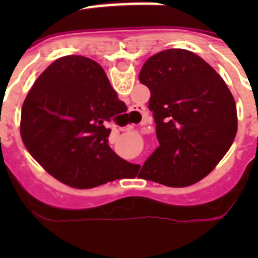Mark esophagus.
<instances>
[{
    "instance_id": "obj_1",
    "label": "esophagus",
    "mask_w": 258,
    "mask_h": 258,
    "mask_svg": "<svg viewBox=\"0 0 258 258\" xmlns=\"http://www.w3.org/2000/svg\"><path fill=\"white\" fill-rule=\"evenodd\" d=\"M129 116H132V117L136 118V120H138V118H141V117L145 118V107H143V106H134L133 108H132ZM133 126H134V124L129 125V126H127V129H132Z\"/></svg>"
}]
</instances>
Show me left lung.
Instances as JSON below:
<instances>
[{"mask_svg": "<svg viewBox=\"0 0 258 258\" xmlns=\"http://www.w3.org/2000/svg\"><path fill=\"white\" fill-rule=\"evenodd\" d=\"M140 81L151 92L149 108L159 140L140 174L170 187L197 183L235 138L238 116L231 92L206 60L183 49L150 56Z\"/></svg>", "mask_w": 258, "mask_h": 258, "instance_id": "8db88e82", "label": "left lung"}]
</instances>
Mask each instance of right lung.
Listing matches in <instances>:
<instances>
[{
  "mask_svg": "<svg viewBox=\"0 0 258 258\" xmlns=\"http://www.w3.org/2000/svg\"><path fill=\"white\" fill-rule=\"evenodd\" d=\"M125 106L93 59H56L35 81L22 107L20 134L29 154L58 181L92 188L133 174L108 146L107 124Z\"/></svg>",
  "mask_w": 258,
  "mask_h": 258,
  "instance_id": "add662e5",
  "label": "right lung"
}]
</instances>
